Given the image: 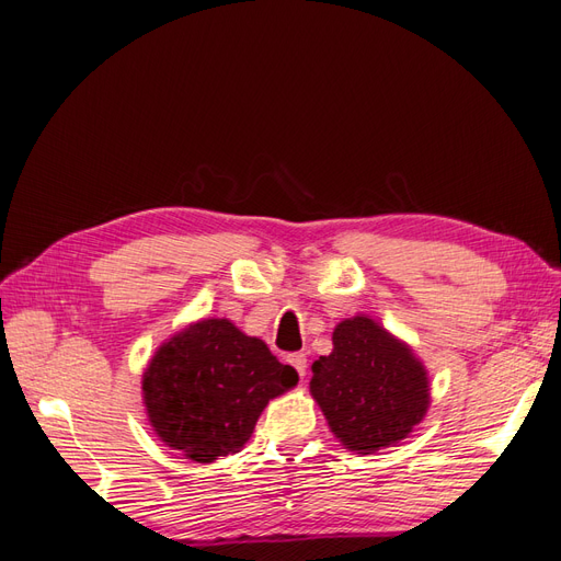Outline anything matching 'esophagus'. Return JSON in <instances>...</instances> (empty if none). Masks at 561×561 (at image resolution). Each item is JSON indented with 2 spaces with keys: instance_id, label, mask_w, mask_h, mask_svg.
Instances as JSON below:
<instances>
[{
  "instance_id": "34e87169",
  "label": "esophagus",
  "mask_w": 561,
  "mask_h": 561,
  "mask_svg": "<svg viewBox=\"0 0 561 561\" xmlns=\"http://www.w3.org/2000/svg\"><path fill=\"white\" fill-rule=\"evenodd\" d=\"M290 363H293V367L299 371V377H301V379L307 377V367H309L307 353H293V355H290Z\"/></svg>"
}]
</instances>
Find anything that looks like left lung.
Here are the masks:
<instances>
[{"mask_svg":"<svg viewBox=\"0 0 561 561\" xmlns=\"http://www.w3.org/2000/svg\"><path fill=\"white\" fill-rule=\"evenodd\" d=\"M334 348L313 363L311 393L346 449L390 447L428 410L426 369L365 316L339 322Z\"/></svg>","mask_w":561,"mask_h":561,"instance_id":"obj_1","label":"left lung"}]
</instances>
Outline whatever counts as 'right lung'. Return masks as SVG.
<instances>
[{"label": "right lung", "mask_w": 561, "mask_h": 561, "mask_svg": "<svg viewBox=\"0 0 561 561\" xmlns=\"http://www.w3.org/2000/svg\"><path fill=\"white\" fill-rule=\"evenodd\" d=\"M299 381L262 339L213 318L175 334L151 358L142 393L151 426L196 463L239 451L271 398Z\"/></svg>", "instance_id": "add662e5"}]
</instances>
